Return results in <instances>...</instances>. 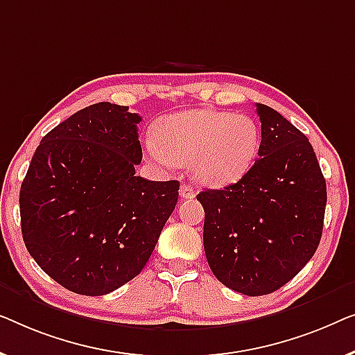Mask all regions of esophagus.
<instances>
[{
    "label": "esophagus",
    "mask_w": 355,
    "mask_h": 355,
    "mask_svg": "<svg viewBox=\"0 0 355 355\" xmlns=\"http://www.w3.org/2000/svg\"><path fill=\"white\" fill-rule=\"evenodd\" d=\"M180 196L183 199H191L196 196V191H194L191 184H182V187H180Z\"/></svg>",
    "instance_id": "obj_1"
}]
</instances>
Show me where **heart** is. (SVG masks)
<instances>
[{
    "label": "heart",
    "mask_w": 355,
    "mask_h": 355,
    "mask_svg": "<svg viewBox=\"0 0 355 355\" xmlns=\"http://www.w3.org/2000/svg\"><path fill=\"white\" fill-rule=\"evenodd\" d=\"M148 151L166 166H193V175L207 187H227L246 175L261 149V128L251 116L194 109L168 116Z\"/></svg>",
    "instance_id": "1"
}]
</instances>
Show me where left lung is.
Wrapping results in <instances>:
<instances>
[{"mask_svg":"<svg viewBox=\"0 0 355 355\" xmlns=\"http://www.w3.org/2000/svg\"><path fill=\"white\" fill-rule=\"evenodd\" d=\"M259 159L239 182L204 189V251L214 275L246 296L277 291L302 270L322 238L327 183L306 135L256 104Z\"/></svg>","mask_w":355,"mask_h":355,"instance_id":"obj_1","label":"left lung"}]
</instances>
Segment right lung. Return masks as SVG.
I'll return each mask as SVG.
<instances>
[{"label": "right lung", "mask_w": 355, "mask_h": 355, "mask_svg": "<svg viewBox=\"0 0 355 355\" xmlns=\"http://www.w3.org/2000/svg\"><path fill=\"white\" fill-rule=\"evenodd\" d=\"M141 117L96 103L44 135L24 178L22 238L69 291L103 296L135 278L178 201L180 183L135 175Z\"/></svg>", "instance_id": "1"}]
</instances>
